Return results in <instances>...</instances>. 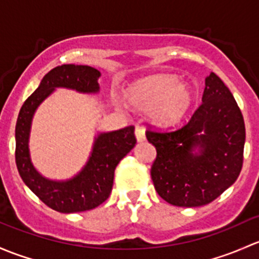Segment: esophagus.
<instances>
[{"mask_svg": "<svg viewBox=\"0 0 259 259\" xmlns=\"http://www.w3.org/2000/svg\"><path fill=\"white\" fill-rule=\"evenodd\" d=\"M135 135H136V138H137L138 142H142V141L146 140V133H145V128H143V127H140V126L136 127Z\"/></svg>", "mask_w": 259, "mask_h": 259, "instance_id": "1", "label": "esophagus"}]
</instances>
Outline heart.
<instances>
[{"label":"heart","mask_w":259,"mask_h":259,"mask_svg":"<svg viewBox=\"0 0 259 259\" xmlns=\"http://www.w3.org/2000/svg\"><path fill=\"white\" fill-rule=\"evenodd\" d=\"M127 101L138 110H151L153 119L173 124L183 118L194 101L193 91L177 77L157 74L136 82L126 91Z\"/></svg>","instance_id":"obj_1"}]
</instances>
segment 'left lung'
Instances as JSON below:
<instances>
[{"instance_id":"1","label":"left lung","mask_w":259,"mask_h":259,"mask_svg":"<svg viewBox=\"0 0 259 259\" xmlns=\"http://www.w3.org/2000/svg\"><path fill=\"white\" fill-rule=\"evenodd\" d=\"M157 156L151 177L157 193L178 207L208 204L233 185L243 164L246 127L233 95L215 73L206 78L202 105L176 130L146 132ZM194 148L199 152L193 153Z\"/></svg>"}]
</instances>
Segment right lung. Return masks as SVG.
I'll list each match as a JSON object with an SVG mask.
<instances>
[{"label": "right lung", "instance_id": "add662e5", "mask_svg": "<svg viewBox=\"0 0 259 259\" xmlns=\"http://www.w3.org/2000/svg\"><path fill=\"white\" fill-rule=\"evenodd\" d=\"M101 72L90 66L62 65L42 78L38 89L25 101L16 123V164L25 185L50 208L61 213L83 212L96 208L110 197L114 169L135 147V127L100 133L95 138L86 166L67 181H51L37 172L31 162L28 138L37 107L58 87L82 93L100 91Z\"/></svg>", "mask_w": 259, "mask_h": 259}]
</instances>
